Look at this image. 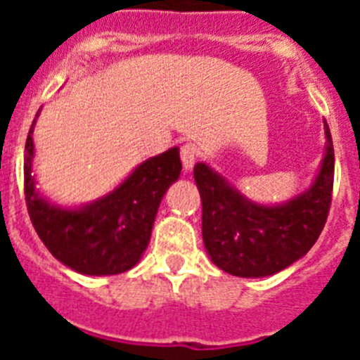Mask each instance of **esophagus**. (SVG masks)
Returning a JSON list of instances; mask_svg holds the SVG:
<instances>
[{"instance_id": "esophagus-1", "label": "esophagus", "mask_w": 360, "mask_h": 360, "mask_svg": "<svg viewBox=\"0 0 360 360\" xmlns=\"http://www.w3.org/2000/svg\"><path fill=\"white\" fill-rule=\"evenodd\" d=\"M196 157H198V149H196L195 144L187 142V144H184L182 148H180V158H182V164H184V169H186V173H189V171L193 169V165H195V162H196Z\"/></svg>"}]
</instances>
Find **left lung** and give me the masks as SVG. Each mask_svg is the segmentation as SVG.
<instances>
[{"instance_id":"1","label":"left lung","mask_w":360,"mask_h":360,"mask_svg":"<svg viewBox=\"0 0 360 360\" xmlns=\"http://www.w3.org/2000/svg\"><path fill=\"white\" fill-rule=\"evenodd\" d=\"M311 187L283 205H257L241 196L209 165H195L202 196L203 243L212 263L240 278H263L287 269L316 243L328 218L333 191V144Z\"/></svg>"}]
</instances>
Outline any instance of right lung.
Masks as SVG:
<instances>
[{"label": "right lung", "mask_w": 360, "mask_h": 360, "mask_svg": "<svg viewBox=\"0 0 360 360\" xmlns=\"http://www.w3.org/2000/svg\"><path fill=\"white\" fill-rule=\"evenodd\" d=\"M34 122L25 146V200L44 247L79 274L113 276L135 266L149 243L162 196L182 171L178 148L142 162L104 198L81 209H61L41 198L34 186Z\"/></svg>", "instance_id": "right-lung-1"}]
</instances>
